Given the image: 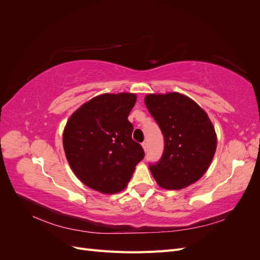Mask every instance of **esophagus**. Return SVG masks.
Returning <instances> with one entry per match:
<instances>
[{"instance_id": "obj_1", "label": "esophagus", "mask_w": 260, "mask_h": 260, "mask_svg": "<svg viewBox=\"0 0 260 260\" xmlns=\"http://www.w3.org/2000/svg\"><path fill=\"white\" fill-rule=\"evenodd\" d=\"M142 147H143L144 151L146 152V151H147V143H146V142H143V143H142Z\"/></svg>"}]
</instances>
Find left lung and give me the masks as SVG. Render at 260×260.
Masks as SVG:
<instances>
[{
	"label": "left lung",
	"instance_id": "left-lung-1",
	"mask_svg": "<svg viewBox=\"0 0 260 260\" xmlns=\"http://www.w3.org/2000/svg\"><path fill=\"white\" fill-rule=\"evenodd\" d=\"M144 102L165 137L161 158L149 166L154 179L165 190L191 185L207 171L217 148L207 113L178 92L147 94Z\"/></svg>",
	"mask_w": 260,
	"mask_h": 260
}]
</instances>
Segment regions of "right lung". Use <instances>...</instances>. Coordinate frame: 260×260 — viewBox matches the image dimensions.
<instances>
[{
    "label": "right lung",
    "instance_id": "right-lung-1",
    "mask_svg": "<svg viewBox=\"0 0 260 260\" xmlns=\"http://www.w3.org/2000/svg\"><path fill=\"white\" fill-rule=\"evenodd\" d=\"M136 102L133 93L101 94L78 108L65 125L62 145L70 168L100 193L123 190L144 157L128 120Z\"/></svg>",
    "mask_w": 260,
    "mask_h": 260
}]
</instances>
